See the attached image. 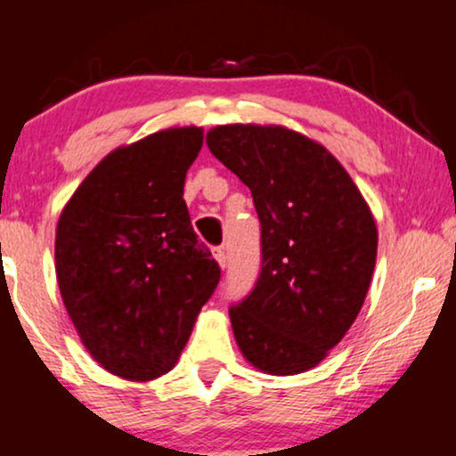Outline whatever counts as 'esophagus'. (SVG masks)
I'll return each instance as SVG.
<instances>
[{
  "instance_id": "1",
  "label": "esophagus",
  "mask_w": 456,
  "mask_h": 456,
  "mask_svg": "<svg viewBox=\"0 0 456 456\" xmlns=\"http://www.w3.org/2000/svg\"><path fill=\"white\" fill-rule=\"evenodd\" d=\"M214 257H216L218 265H221V268H224V265H227V253H224L223 246H218V248H214Z\"/></svg>"
}]
</instances>
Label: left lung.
I'll return each instance as SVG.
<instances>
[{
	"label": "left lung",
	"instance_id": "8db88e82",
	"mask_svg": "<svg viewBox=\"0 0 456 456\" xmlns=\"http://www.w3.org/2000/svg\"><path fill=\"white\" fill-rule=\"evenodd\" d=\"M208 148L253 195L261 270L229 306L244 358L270 375L322 362L358 317L378 257L360 191L323 145L282 126L229 124Z\"/></svg>",
	"mask_w": 456,
	"mask_h": 456
}]
</instances>
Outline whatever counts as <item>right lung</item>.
Returning <instances> with one entry per match:
<instances>
[{
    "label": "right lung",
    "instance_id": "1",
    "mask_svg": "<svg viewBox=\"0 0 456 456\" xmlns=\"http://www.w3.org/2000/svg\"><path fill=\"white\" fill-rule=\"evenodd\" d=\"M201 145L203 130L188 126L111 151L57 223L61 300L87 352L119 378L174 369L221 281L182 197Z\"/></svg>",
    "mask_w": 456,
    "mask_h": 456
}]
</instances>
